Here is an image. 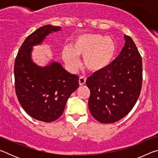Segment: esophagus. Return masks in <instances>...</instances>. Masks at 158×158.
<instances>
[{"label":"esophagus","mask_w":158,"mask_h":158,"mask_svg":"<svg viewBox=\"0 0 158 158\" xmlns=\"http://www.w3.org/2000/svg\"><path fill=\"white\" fill-rule=\"evenodd\" d=\"M85 81H86V78H85L84 77H80L79 79V84L80 85H83L85 84Z\"/></svg>","instance_id":"1"}]
</instances>
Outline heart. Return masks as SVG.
Instances as JSON below:
<instances>
[{
	"instance_id": "1",
	"label": "heart",
	"mask_w": 158,
	"mask_h": 158,
	"mask_svg": "<svg viewBox=\"0 0 158 158\" xmlns=\"http://www.w3.org/2000/svg\"><path fill=\"white\" fill-rule=\"evenodd\" d=\"M116 44L111 37L96 33L79 35L73 40L71 48L64 47L63 60L69 68L78 66L77 56H83V63L89 70L96 73L110 65L116 53Z\"/></svg>"
}]
</instances>
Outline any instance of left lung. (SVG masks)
I'll return each instance as SVG.
<instances>
[{
    "label": "left lung",
    "instance_id": "left-lung-1",
    "mask_svg": "<svg viewBox=\"0 0 158 158\" xmlns=\"http://www.w3.org/2000/svg\"><path fill=\"white\" fill-rule=\"evenodd\" d=\"M120 54L107 68L96 72L86 80L90 91L89 108L102 123H113L132 110L142 85V60L130 36Z\"/></svg>",
    "mask_w": 158,
    "mask_h": 158
}]
</instances>
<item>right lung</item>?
<instances>
[{"label":"right lung","instance_id":"obj_1","mask_svg":"<svg viewBox=\"0 0 158 158\" xmlns=\"http://www.w3.org/2000/svg\"><path fill=\"white\" fill-rule=\"evenodd\" d=\"M61 27L46 25L26 37L15 62V91L21 106L29 116L50 123L63 114L68 99L79 87V77L67 72L59 63L40 67L31 58L33 47Z\"/></svg>","mask_w":158,"mask_h":158}]
</instances>
